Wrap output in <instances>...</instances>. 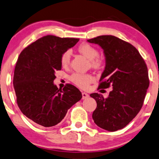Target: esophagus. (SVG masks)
I'll return each mask as SVG.
<instances>
[{"mask_svg":"<svg viewBox=\"0 0 159 159\" xmlns=\"http://www.w3.org/2000/svg\"><path fill=\"white\" fill-rule=\"evenodd\" d=\"M82 99H85V98H88V97H89V95L84 92L82 93Z\"/></svg>","mask_w":159,"mask_h":159,"instance_id":"esophagus-1","label":"esophagus"}]
</instances>
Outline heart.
<instances>
[{
  "label": "heart",
  "mask_w": 159,
  "mask_h": 159,
  "mask_svg": "<svg viewBox=\"0 0 159 159\" xmlns=\"http://www.w3.org/2000/svg\"><path fill=\"white\" fill-rule=\"evenodd\" d=\"M78 51L90 59V66L93 69H99L103 64V58L98 55V51L96 47L88 43H83L78 47ZM71 61V51H65L61 57V64L63 67H67ZM70 80L77 87L86 89L89 87L90 84L94 82L95 78L90 75H82L79 73H74L70 76Z\"/></svg>",
  "instance_id": "1"
}]
</instances>
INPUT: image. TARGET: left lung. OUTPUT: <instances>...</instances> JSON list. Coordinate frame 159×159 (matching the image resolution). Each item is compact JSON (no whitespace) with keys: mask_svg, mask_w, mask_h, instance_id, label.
<instances>
[{"mask_svg":"<svg viewBox=\"0 0 159 159\" xmlns=\"http://www.w3.org/2000/svg\"><path fill=\"white\" fill-rule=\"evenodd\" d=\"M88 42L99 45L106 57L98 90L112 87L107 98L97 93L90 95L97 103L93 119L107 131L122 129L143 107L150 84L148 67L139 51L117 37L99 36Z\"/></svg>","mask_w":159,"mask_h":159,"instance_id":"left-lung-1","label":"left lung"}]
</instances>
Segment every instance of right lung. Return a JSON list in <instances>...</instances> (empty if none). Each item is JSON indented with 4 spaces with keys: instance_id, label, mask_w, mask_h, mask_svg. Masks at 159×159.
<instances>
[{
    "instance_id": "right-lung-1",
    "label": "right lung",
    "mask_w": 159,
    "mask_h": 159,
    "mask_svg": "<svg viewBox=\"0 0 159 159\" xmlns=\"http://www.w3.org/2000/svg\"><path fill=\"white\" fill-rule=\"evenodd\" d=\"M79 39L47 35L22 51L14 69L13 85L21 112L44 127L57 125L69 109L81 99L80 90L71 84L58 89L53 83L61 69V57Z\"/></svg>"
}]
</instances>
